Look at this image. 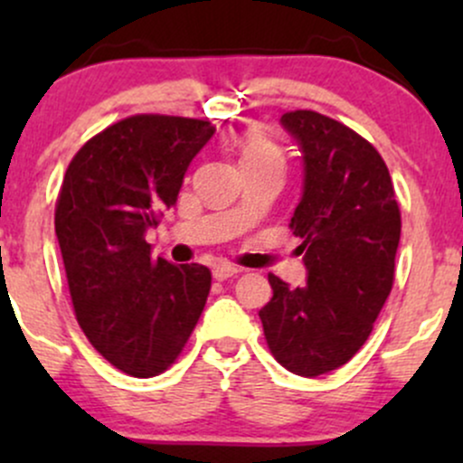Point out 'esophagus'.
I'll use <instances>...</instances> for the list:
<instances>
[{
    "mask_svg": "<svg viewBox=\"0 0 463 463\" xmlns=\"http://www.w3.org/2000/svg\"><path fill=\"white\" fill-rule=\"evenodd\" d=\"M239 272V269L235 268V265H231V263H217V265H213V279L215 280H228V279H232V276H235Z\"/></svg>",
    "mask_w": 463,
    "mask_h": 463,
    "instance_id": "obj_1",
    "label": "esophagus"
}]
</instances>
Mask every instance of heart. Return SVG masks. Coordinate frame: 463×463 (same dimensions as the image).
<instances>
[{
	"label": "heart",
	"instance_id": "1",
	"mask_svg": "<svg viewBox=\"0 0 463 463\" xmlns=\"http://www.w3.org/2000/svg\"><path fill=\"white\" fill-rule=\"evenodd\" d=\"M243 163H274L280 165V152L265 137L248 132L241 139V165Z\"/></svg>",
	"mask_w": 463,
	"mask_h": 463
}]
</instances>
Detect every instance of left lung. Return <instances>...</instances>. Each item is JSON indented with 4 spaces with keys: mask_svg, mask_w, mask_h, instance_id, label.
<instances>
[{
    "mask_svg": "<svg viewBox=\"0 0 463 463\" xmlns=\"http://www.w3.org/2000/svg\"><path fill=\"white\" fill-rule=\"evenodd\" d=\"M298 143L302 195L291 231L302 239L307 285L269 274L259 311L268 346L300 376L337 370L364 346L394 283L401 211L381 154L348 126L313 110L280 117Z\"/></svg>",
    "mask_w": 463,
    "mask_h": 463,
    "instance_id": "obj_1",
    "label": "left lung"
}]
</instances>
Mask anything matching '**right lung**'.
<instances>
[{"label":"right lung","mask_w":463,"mask_h":463,"mask_svg":"<svg viewBox=\"0 0 463 463\" xmlns=\"http://www.w3.org/2000/svg\"><path fill=\"white\" fill-rule=\"evenodd\" d=\"M213 135L209 121L128 117L84 143L62 178L54 224L78 324L137 379L176 361L206 305L209 268L152 259L146 232Z\"/></svg>","instance_id":"obj_1"}]
</instances>
